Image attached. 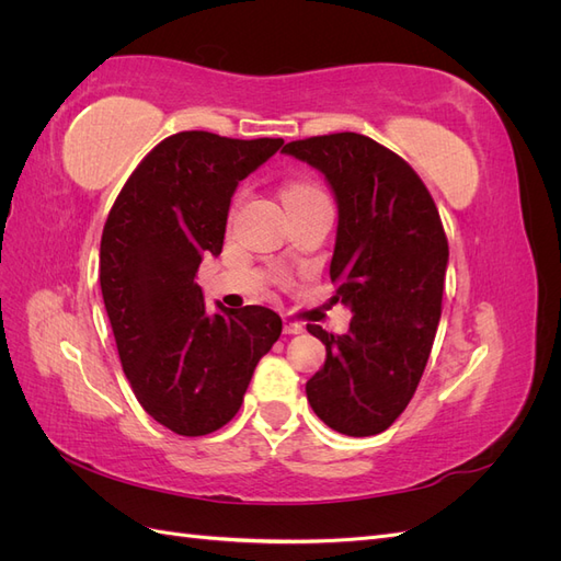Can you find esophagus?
Listing matches in <instances>:
<instances>
[{
    "label": "esophagus",
    "mask_w": 561,
    "mask_h": 561,
    "mask_svg": "<svg viewBox=\"0 0 561 561\" xmlns=\"http://www.w3.org/2000/svg\"><path fill=\"white\" fill-rule=\"evenodd\" d=\"M283 332H285V334H301L304 328L299 325V322H295V320H285V322H283Z\"/></svg>",
    "instance_id": "esophagus-1"
}]
</instances>
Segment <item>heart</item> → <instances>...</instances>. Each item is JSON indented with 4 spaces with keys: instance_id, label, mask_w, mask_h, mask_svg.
<instances>
[{
    "instance_id": "b5f03b06",
    "label": "heart",
    "mask_w": 561,
    "mask_h": 561,
    "mask_svg": "<svg viewBox=\"0 0 561 561\" xmlns=\"http://www.w3.org/2000/svg\"><path fill=\"white\" fill-rule=\"evenodd\" d=\"M318 192H322L320 186L309 184V182H299V184H293L290 190L285 192V198H293V196H307V194H318Z\"/></svg>"
}]
</instances>
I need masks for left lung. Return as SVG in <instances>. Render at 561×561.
Wrapping results in <instances>:
<instances>
[{"mask_svg":"<svg viewBox=\"0 0 561 561\" xmlns=\"http://www.w3.org/2000/svg\"><path fill=\"white\" fill-rule=\"evenodd\" d=\"M283 151L318 168L336 196L330 278L353 313L342 336L307 325L328 351L307 398L332 431L377 435L410 404L433 348L449 260L443 219L414 168L367 135H316Z\"/></svg>","mask_w":561,"mask_h":561,"instance_id":"left-lung-1","label":"left lung"}]
</instances>
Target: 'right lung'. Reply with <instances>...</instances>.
Returning <instances> with one entry per match:
<instances>
[{
	"mask_svg": "<svg viewBox=\"0 0 561 561\" xmlns=\"http://www.w3.org/2000/svg\"><path fill=\"white\" fill-rule=\"evenodd\" d=\"M280 138L168 135L126 180L100 241V287L126 379L142 410L178 435L215 433L241 410L283 320L266 307L208 313L201 260L225 245L236 186Z\"/></svg>",
	"mask_w": 561,
	"mask_h": 561,
	"instance_id": "obj_1",
	"label": "right lung"
}]
</instances>
